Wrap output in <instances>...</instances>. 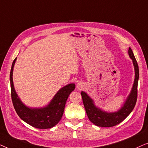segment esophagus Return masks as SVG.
Masks as SVG:
<instances>
[{
    "instance_id": "34e87169",
    "label": "esophagus",
    "mask_w": 148,
    "mask_h": 148,
    "mask_svg": "<svg viewBox=\"0 0 148 148\" xmlns=\"http://www.w3.org/2000/svg\"><path fill=\"white\" fill-rule=\"evenodd\" d=\"M77 87L78 88H82L84 87V84H83L82 83L79 82V83H77Z\"/></svg>"
}]
</instances>
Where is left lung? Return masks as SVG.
I'll return each instance as SVG.
<instances>
[{
    "label": "left lung",
    "instance_id": "8db88e82",
    "mask_svg": "<svg viewBox=\"0 0 148 148\" xmlns=\"http://www.w3.org/2000/svg\"><path fill=\"white\" fill-rule=\"evenodd\" d=\"M129 55L133 60V65L135 67V81L130 95L127 99L126 102L123 105L122 108L119 110L118 112L108 113L101 110L100 109L94 106L93 100L88 96L86 93L84 92H81L87 115H88L91 122L96 125V126L102 127H110L115 126V125L122 122L123 120H125L134 108L137 98L139 66L132 50L130 47L129 48Z\"/></svg>",
    "mask_w": 148,
    "mask_h": 148
}]
</instances>
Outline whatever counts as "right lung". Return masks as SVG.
Returning a JSON list of instances; mask_svg holds the SVG:
<instances>
[{
    "label": "right lung",
    "instance_id": "add662e5",
    "mask_svg": "<svg viewBox=\"0 0 148 148\" xmlns=\"http://www.w3.org/2000/svg\"><path fill=\"white\" fill-rule=\"evenodd\" d=\"M16 58L12 64L10 73L11 99L14 108L20 118L31 126L37 129H50L55 126L61 119L64 106L69 94L75 90V85L71 84L62 88L45 108L33 109L26 107L18 98L14 88L13 71Z\"/></svg>",
    "mask_w": 148,
    "mask_h": 148
}]
</instances>
